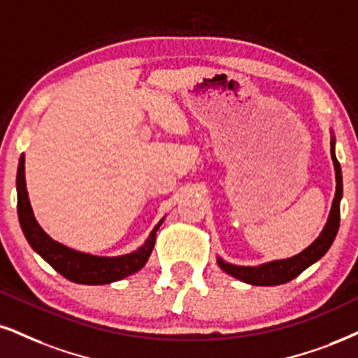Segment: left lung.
I'll return each instance as SVG.
<instances>
[{
  "mask_svg": "<svg viewBox=\"0 0 358 358\" xmlns=\"http://www.w3.org/2000/svg\"><path fill=\"white\" fill-rule=\"evenodd\" d=\"M335 141L332 138L330 143V152H332V161L335 167V180H337V189H335V197L332 202V209H330V215L327 224H325L324 231L312 245H308L306 250L301 254L294 255L290 259L273 260V262L262 264L257 267H242V266H232V264L224 262L222 259H217L219 267L224 272L231 273L232 277L239 279L245 284L250 285H280L287 284L297 275L310 267L312 264L317 262L320 257H324L325 252L330 249L332 242L338 232V226H341V199H342V169L338 164L337 157H335L334 151Z\"/></svg>",
  "mask_w": 358,
  "mask_h": 358,
  "instance_id": "left-lung-1",
  "label": "left lung"
}]
</instances>
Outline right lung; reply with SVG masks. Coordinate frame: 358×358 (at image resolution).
I'll use <instances>...</instances> for the list:
<instances>
[{"instance_id":"1","label":"right lung","mask_w":358,"mask_h":358,"mask_svg":"<svg viewBox=\"0 0 358 358\" xmlns=\"http://www.w3.org/2000/svg\"><path fill=\"white\" fill-rule=\"evenodd\" d=\"M16 191H17V217H20L21 229H23L26 241L33 247L50 266L59 272L68 280L85 285H103L111 282L121 280L131 273L138 272L148 262L154 244H156V232L159 226L152 229L148 241L134 252L119 255V257H98L78 250L69 249L59 242L52 241L46 232L39 227L31 209L28 191H26L24 180V156L20 157L16 176Z\"/></svg>"}]
</instances>
